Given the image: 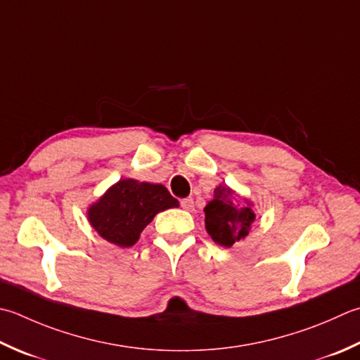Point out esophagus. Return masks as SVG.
I'll return each instance as SVG.
<instances>
[{
	"label": "esophagus",
	"mask_w": 360,
	"mask_h": 360,
	"mask_svg": "<svg viewBox=\"0 0 360 360\" xmlns=\"http://www.w3.org/2000/svg\"><path fill=\"white\" fill-rule=\"evenodd\" d=\"M181 207L186 209V210H193V209H195L193 200H192V198H182V200H181Z\"/></svg>",
	"instance_id": "obj_1"
}]
</instances>
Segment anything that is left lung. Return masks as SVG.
I'll return each mask as SVG.
<instances>
[{
    "label": "left lung",
    "instance_id": "left-lung-1",
    "mask_svg": "<svg viewBox=\"0 0 360 360\" xmlns=\"http://www.w3.org/2000/svg\"><path fill=\"white\" fill-rule=\"evenodd\" d=\"M204 212L209 236L224 248H229L248 236L256 218L255 212L250 207L242 206L236 200L234 192L224 186L214 190V200L204 207Z\"/></svg>",
    "mask_w": 360,
    "mask_h": 360
}]
</instances>
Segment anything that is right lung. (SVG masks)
<instances>
[{
    "instance_id": "obj_1",
    "label": "right lung",
    "mask_w": 360,
    "mask_h": 360,
    "mask_svg": "<svg viewBox=\"0 0 360 360\" xmlns=\"http://www.w3.org/2000/svg\"><path fill=\"white\" fill-rule=\"evenodd\" d=\"M178 207L162 184L122 179L89 209V221L105 240L129 248L158 212Z\"/></svg>"
}]
</instances>
